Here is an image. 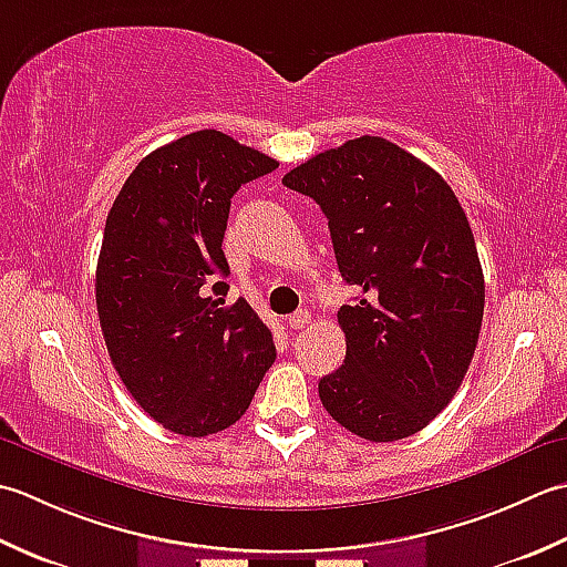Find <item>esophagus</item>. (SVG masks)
Segmentation results:
<instances>
[{
    "label": "esophagus",
    "mask_w": 567,
    "mask_h": 567,
    "mask_svg": "<svg viewBox=\"0 0 567 567\" xmlns=\"http://www.w3.org/2000/svg\"><path fill=\"white\" fill-rule=\"evenodd\" d=\"M286 322H288V328H291V330H303V328L308 326V322H310L308 310H303V308L296 310L293 316H288V318H286Z\"/></svg>",
    "instance_id": "1"
}]
</instances>
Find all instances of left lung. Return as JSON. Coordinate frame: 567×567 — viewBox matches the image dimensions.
Returning a JSON list of instances; mask_svg holds the SVG:
<instances>
[{
  "instance_id": "left-lung-1",
  "label": "left lung",
  "mask_w": 567,
  "mask_h": 567,
  "mask_svg": "<svg viewBox=\"0 0 567 567\" xmlns=\"http://www.w3.org/2000/svg\"><path fill=\"white\" fill-rule=\"evenodd\" d=\"M284 186L320 205L342 279L360 291L338 310L348 352L320 379L322 406L372 443L419 433L453 401L482 328L465 210L441 173L381 136L308 158Z\"/></svg>"
}]
</instances>
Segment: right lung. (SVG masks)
Returning a JSON list of instances; mask_svg holds the SVG:
<instances>
[{
  "label": "right lung",
  "instance_id": "right-lung-1",
  "mask_svg": "<svg viewBox=\"0 0 567 567\" xmlns=\"http://www.w3.org/2000/svg\"><path fill=\"white\" fill-rule=\"evenodd\" d=\"M279 161L215 130L156 148L107 215L95 298L110 360L164 429L205 437L237 423L276 360L245 298L225 303L233 195Z\"/></svg>",
  "mask_w": 567,
  "mask_h": 567
}]
</instances>
